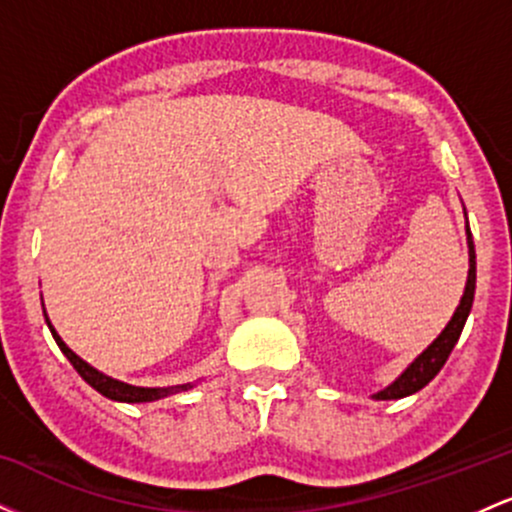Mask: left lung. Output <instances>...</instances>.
<instances>
[{"label":"left lung","mask_w":512,"mask_h":512,"mask_svg":"<svg viewBox=\"0 0 512 512\" xmlns=\"http://www.w3.org/2000/svg\"><path fill=\"white\" fill-rule=\"evenodd\" d=\"M464 219H467V211H464ZM464 233H467V248H469V272H467V284H464V293L460 298V305L452 313L450 322L445 325V330L433 339L431 344L421 351L414 361L409 363L402 373L392 380L390 385L383 387L373 395V399H402L414 395V392L424 390V387L431 383L433 378L440 373V368L448 361L450 351L455 349L457 339H460L464 322H467L469 310H472L474 303V289H477V255H474V240L472 231H469V221L464 226Z\"/></svg>","instance_id":"1"}]
</instances>
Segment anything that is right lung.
I'll use <instances>...</instances> for the list:
<instances>
[{
	"label": "right lung",
	"mask_w": 512,
	"mask_h": 512,
	"mask_svg": "<svg viewBox=\"0 0 512 512\" xmlns=\"http://www.w3.org/2000/svg\"><path fill=\"white\" fill-rule=\"evenodd\" d=\"M45 305V303H43ZM43 315H45V322H48L52 337H55L57 346L62 349V354L69 358V363L76 368V373L81 375V378L86 380L88 385L93 387L96 392H101L103 397L113 399V402H127V404H139V402H156V399H163V397H170V395H178V392H187L195 387V383H185V385H170V387H139V385H129V383H122V380H115L110 378V375L101 373L98 368H93L91 363H86L84 358L76 356L72 349H69L67 344L62 342V337L57 334L55 327H52L48 313H45L43 308Z\"/></svg>",
	"instance_id": "obj_1"
}]
</instances>
